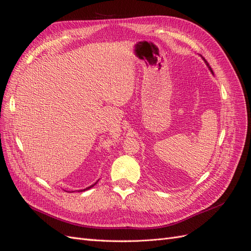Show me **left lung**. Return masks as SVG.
<instances>
[{"label":"left lung","mask_w":251,"mask_h":251,"mask_svg":"<svg viewBox=\"0 0 251 251\" xmlns=\"http://www.w3.org/2000/svg\"><path fill=\"white\" fill-rule=\"evenodd\" d=\"M203 59H204V58H203ZM204 60H205V59H204ZM205 63H206V65H207V66H208V68H209V70H210V72H211V73H214V72H212V70H211V68H210V67H209V65H208V64H207V62H206V60H205Z\"/></svg>","instance_id":"obj_1"}]
</instances>
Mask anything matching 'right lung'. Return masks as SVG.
Listing matches in <instances>:
<instances>
[{"instance_id":"add662e5","label":"right lung","mask_w":251,"mask_h":251,"mask_svg":"<svg viewBox=\"0 0 251 251\" xmlns=\"http://www.w3.org/2000/svg\"><path fill=\"white\" fill-rule=\"evenodd\" d=\"M97 183V182H95V183L93 184V185H91V186H89V187H87V188H85V189H82V191H79V192H83V191H87V189H89V188H91V187H93L95 184Z\"/></svg>"}]
</instances>
